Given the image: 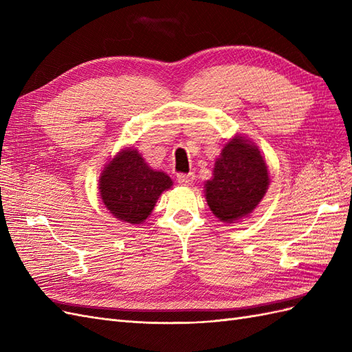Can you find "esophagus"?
<instances>
[{
	"mask_svg": "<svg viewBox=\"0 0 352 352\" xmlns=\"http://www.w3.org/2000/svg\"><path fill=\"white\" fill-rule=\"evenodd\" d=\"M177 182H179L180 185H185V186L192 185V182H194V175H192V173H188V175L179 173V175H177Z\"/></svg>",
	"mask_w": 352,
	"mask_h": 352,
	"instance_id": "obj_1",
	"label": "esophagus"
}]
</instances>
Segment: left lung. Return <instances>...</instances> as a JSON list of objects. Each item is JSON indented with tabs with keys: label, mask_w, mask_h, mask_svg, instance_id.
Listing matches in <instances>:
<instances>
[{
	"label": "left lung",
	"mask_w": 352,
	"mask_h": 352,
	"mask_svg": "<svg viewBox=\"0 0 352 352\" xmlns=\"http://www.w3.org/2000/svg\"><path fill=\"white\" fill-rule=\"evenodd\" d=\"M267 164L258 150L243 136H233L216 160L212 179L206 182V199L220 221L248 217L269 189Z\"/></svg>",
	"instance_id": "left-lung-1"
}]
</instances>
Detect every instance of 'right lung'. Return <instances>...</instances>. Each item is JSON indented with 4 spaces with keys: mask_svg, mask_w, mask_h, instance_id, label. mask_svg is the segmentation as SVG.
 <instances>
[{
    "mask_svg": "<svg viewBox=\"0 0 352 352\" xmlns=\"http://www.w3.org/2000/svg\"><path fill=\"white\" fill-rule=\"evenodd\" d=\"M164 172L151 168L135 148L127 146L105 164L100 176V195L111 214L140 225L151 214L158 197L172 188Z\"/></svg>",
    "mask_w": 352,
    "mask_h": 352,
    "instance_id": "right-lung-1",
    "label": "right lung"
}]
</instances>
